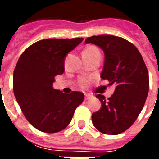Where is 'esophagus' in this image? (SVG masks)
<instances>
[{
  "label": "esophagus",
  "mask_w": 159,
  "mask_h": 159,
  "mask_svg": "<svg viewBox=\"0 0 159 159\" xmlns=\"http://www.w3.org/2000/svg\"><path fill=\"white\" fill-rule=\"evenodd\" d=\"M89 98H90L89 94V93H85V99H86V100H89Z\"/></svg>",
  "instance_id": "obj_1"
}]
</instances>
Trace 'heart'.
<instances>
[{
    "label": "heart",
    "instance_id": "b5f03b06",
    "mask_svg": "<svg viewBox=\"0 0 159 159\" xmlns=\"http://www.w3.org/2000/svg\"><path fill=\"white\" fill-rule=\"evenodd\" d=\"M97 50L95 48H93V47H89V48H88L84 50V52H91V51H95ZM82 84H84V81H82Z\"/></svg>",
    "mask_w": 159,
    "mask_h": 159
}]
</instances>
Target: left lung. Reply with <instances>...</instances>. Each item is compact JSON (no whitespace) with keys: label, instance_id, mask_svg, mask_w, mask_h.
Segmentation results:
<instances>
[{"label":"left lung","instance_id":"left-lung-1","mask_svg":"<svg viewBox=\"0 0 159 159\" xmlns=\"http://www.w3.org/2000/svg\"><path fill=\"white\" fill-rule=\"evenodd\" d=\"M105 54L100 77L114 84V93L108 99L97 94L101 108L92 114L93 126L106 134L124 132L136 120L144 107L149 90V76L139 50L127 40L110 35L88 37Z\"/></svg>","mask_w":159,"mask_h":159}]
</instances>
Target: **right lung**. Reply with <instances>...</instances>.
Masks as SVG:
<instances>
[{
  "mask_svg": "<svg viewBox=\"0 0 159 159\" xmlns=\"http://www.w3.org/2000/svg\"><path fill=\"white\" fill-rule=\"evenodd\" d=\"M83 38L44 39L30 46L17 62L13 92L26 119L36 129L57 133L69 125L84 94L54 89V76L62 75L65 59Z\"/></svg>",
  "mask_w": 159,
  "mask_h": 159,
  "instance_id": "add662e5",
  "label": "right lung"
}]
</instances>
